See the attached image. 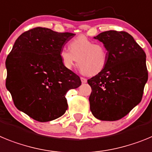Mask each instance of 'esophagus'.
Wrapping results in <instances>:
<instances>
[{
    "mask_svg": "<svg viewBox=\"0 0 152 152\" xmlns=\"http://www.w3.org/2000/svg\"><path fill=\"white\" fill-rule=\"evenodd\" d=\"M80 79H81L82 83H87V80H86V78L81 77V78H80Z\"/></svg>",
    "mask_w": 152,
    "mask_h": 152,
    "instance_id": "1",
    "label": "esophagus"
}]
</instances>
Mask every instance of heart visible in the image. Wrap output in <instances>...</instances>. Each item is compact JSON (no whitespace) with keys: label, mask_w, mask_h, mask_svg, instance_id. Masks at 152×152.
<instances>
[{"label":"heart","mask_w":152,"mask_h":152,"mask_svg":"<svg viewBox=\"0 0 152 152\" xmlns=\"http://www.w3.org/2000/svg\"><path fill=\"white\" fill-rule=\"evenodd\" d=\"M69 50L61 49L60 57L65 68L71 69L78 60L80 71L89 76L102 72L108 62L107 49L102 43H96L85 36H78L70 40Z\"/></svg>","instance_id":"heart-1"}]
</instances>
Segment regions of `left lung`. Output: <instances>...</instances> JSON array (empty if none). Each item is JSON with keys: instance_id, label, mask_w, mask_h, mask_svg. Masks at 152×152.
I'll use <instances>...</instances> for the list:
<instances>
[{"instance_id": "left-lung-1", "label": "left lung", "mask_w": 152, "mask_h": 152, "mask_svg": "<svg viewBox=\"0 0 152 152\" xmlns=\"http://www.w3.org/2000/svg\"><path fill=\"white\" fill-rule=\"evenodd\" d=\"M94 39L103 43L108 62L103 71L88 80L92 115L102 121H116L139 103L148 81L146 55L125 31H105Z\"/></svg>"}]
</instances>
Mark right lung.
I'll list each match as a JSON object with an SVG mask.
<instances>
[{"mask_svg": "<svg viewBox=\"0 0 152 152\" xmlns=\"http://www.w3.org/2000/svg\"><path fill=\"white\" fill-rule=\"evenodd\" d=\"M75 36L36 27L16 39L6 60V87L15 106L40 122L56 119L68 108L66 94L80 78L62 64L60 52Z\"/></svg>", "mask_w": 152, "mask_h": 152, "instance_id": "1", "label": "right lung"}]
</instances>
